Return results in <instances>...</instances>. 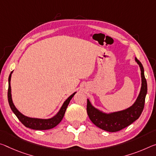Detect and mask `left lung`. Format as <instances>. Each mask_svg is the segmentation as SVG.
I'll return each instance as SVG.
<instances>
[{
	"mask_svg": "<svg viewBox=\"0 0 156 156\" xmlns=\"http://www.w3.org/2000/svg\"><path fill=\"white\" fill-rule=\"evenodd\" d=\"M135 60L140 68L142 85L139 95L131 106L117 112H105L95 108L87 98V115L91 122L101 129L111 133L119 131L137 120L142 112L147 94V83L142 63L136 58Z\"/></svg>",
	"mask_w": 156,
	"mask_h": 156,
	"instance_id": "left-lung-1",
	"label": "left lung"
}]
</instances>
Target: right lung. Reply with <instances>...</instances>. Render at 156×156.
Returning <instances> with one entry per match:
<instances>
[{
    "mask_svg": "<svg viewBox=\"0 0 156 156\" xmlns=\"http://www.w3.org/2000/svg\"><path fill=\"white\" fill-rule=\"evenodd\" d=\"M13 73V71H12L9 76L8 78V93H7V98H8V102L9 106H10L11 110L12 112L14 113L17 118L19 119V120L23 123L25 126L27 128H30L31 129L34 130H48L51 129L54 127H55L57 125L59 124L60 122L64 117L65 115L66 108L69 105V102L71 100V98H73V96L75 95L76 93L74 92L70 96L66 98V100L63 103L62 105L61 106L60 109L59 110L58 113L56 114L55 116H53V117L49 118V119H39V118H33V117H29L27 116H25L23 114L21 113L19 111L17 110V108L14 105L13 101H12V90H11V85H10V81H11V77L12 74Z\"/></svg>",
    "mask_w": 156,
    "mask_h": 156,
    "instance_id": "right-lung-1",
    "label": "right lung"
}]
</instances>
